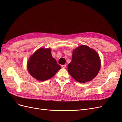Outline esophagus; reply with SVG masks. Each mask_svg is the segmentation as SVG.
I'll return each mask as SVG.
<instances>
[{
    "mask_svg": "<svg viewBox=\"0 0 122 122\" xmlns=\"http://www.w3.org/2000/svg\"><path fill=\"white\" fill-rule=\"evenodd\" d=\"M61 67H62L63 68H65L66 67V65H61Z\"/></svg>",
    "mask_w": 122,
    "mask_h": 122,
    "instance_id": "obj_1",
    "label": "esophagus"
}]
</instances>
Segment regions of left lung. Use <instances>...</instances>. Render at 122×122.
I'll use <instances>...</instances> for the list:
<instances>
[{
	"label": "left lung",
	"mask_w": 122,
	"mask_h": 122,
	"mask_svg": "<svg viewBox=\"0 0 122 122\" xmlns=\"http://www.w3.org/2000/svg\"><path fill=\"white\" fill-rule=\"evenodd\" d=\"M100 67L101 61L98 53L82 45L73 51L72 61L68 66V71L77 81L85 83L97 76Z\"/></svg>",
	"instance_id": "8db88e82"
}]
</instances>
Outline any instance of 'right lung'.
Wrapping results in <instances>:
<instances>
[{
  "mask_svg": "<svg viewBox=\"0 0 122 122\" xmlns=\"http://www.w3.org/2000/svg\"><path fill=\"white\" fill-rule=\"evenodd\" d=\"M61 69V66L51 55L50 48H40L31 56L27 62L29 74L40 81L52 78Z\"/></svg>",
  "mask_w": 122,
  "mask_h": 122,
  "instance_id": "right-lung-1",
  "label": "right lung"
}]
</instances>
